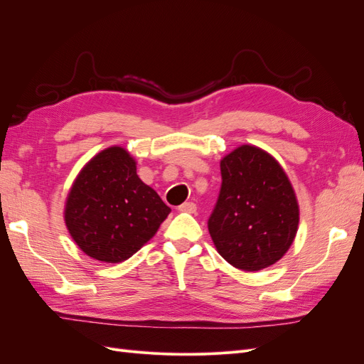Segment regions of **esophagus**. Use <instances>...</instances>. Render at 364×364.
Returning a JSON list of instances; mask_svg holds the SVG:
<instances>
[{
	"instance_id": "34e87169",
	"label": "esophagus",
	"mask_w": 364,
	"mask_h": 364,
	"mask_svg": "<svg viewBox=\"0 0 364 364\" xmlns=\"http://www.w3.org/2000/svg\"><path fill=\"white\" fill-rule=\"evenodd\" d=\"M179 211H181V213L194 214V213L197 211V206H196V203H193V202H185V203H182V205L179 206Z\"/></svg>"
}]
</instances>
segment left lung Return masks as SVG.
I'll list each match as a JSON object with an SVG mask.
<instances>
[{"label": "left lung", "instance_id": "8db88e82", "mask_svg": "<svg viewBox=\"0 0 364 364\" xmlns=\"http://www.w3.org/2000/svg\"><path fill=\"white\" fill-rule=\"evenodd\" d=\"M222 188L208 220L217 252L230 266L258 272L293 245L299 205L289 176L270 153L245 144L220 161Z\"/></svg>", "mask_w": 364, "mask_h": 364}]
</instances>
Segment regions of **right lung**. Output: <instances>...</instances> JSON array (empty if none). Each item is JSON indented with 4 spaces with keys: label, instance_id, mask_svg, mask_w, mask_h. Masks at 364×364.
<instances>
[{
    "label": "right lung",
    "instance_id": "add662e5",
    "mask_svg": "<svg viewBox=\"0 0 364 364\" xmlns=\"http://www.w3.org/2000/svg\"><path fill=\"white\" fill-rule=\"evenodd\" d=\"M171 209L136 174L130 153L102 150L77 174L65 202V225L87 257L117 264L158 232Z\"/></svg>",
    "mask_w": 364,
    "mask_h": 364
}]
</instances>
